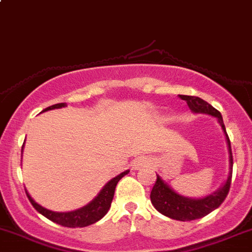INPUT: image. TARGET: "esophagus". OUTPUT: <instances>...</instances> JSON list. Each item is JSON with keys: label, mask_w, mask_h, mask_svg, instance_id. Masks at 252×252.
Instances as JSON below:
<instances>
[{"label": "esophagus", "mask_w": 252, "mask_h": 252, "mask_svg": "<svg viewBox=\"0 0 252 252\" xmlns=\"http://www.w3.org/2000/svg\"><path fill=\"white\" fill-rule=\"evenodd\" d=\"M151 159L147 157H138L136 158L135 160L132 162V168L135 169V171H140V169L142 168H146V167L151 166Z\"/></svg>", "instance_id": "esophagus-1"}]
</instances>
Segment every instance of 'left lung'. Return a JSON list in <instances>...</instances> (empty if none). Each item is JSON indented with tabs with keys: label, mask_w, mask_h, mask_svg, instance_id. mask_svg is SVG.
Instances as JSON below:
<instances>
[{
	"label": "left lung",
	"mask_w": 252,
	"mask_h": 252,
	"mask_svg": "<svg viewBox=\"0 0 252 252\" xmlns=\"http://www.w3.org/2000/svg\"><path fill=\"white\" fill-rule=\"evenodd\" d=\"M182 100L188 104L189 109L194 114H207L215 117L221 126V130L224 132L225 138L227 143V151H229V173H227L226 181L222 183V186L217 191L202 198H189L173 190L172 187H169L163 179L157 174V179L151 190V202L153 207L160 213L174 220H181V221H190V220L200 219L205 217L213 210L220 207L224 199L226 198L230 189L232 176V153L230 140L227 137L225 125L222 121V116L217 109L204 101L198 96H188V95H179Z\"/></svg>",
	"instance_id": "1"
}]
</instances>
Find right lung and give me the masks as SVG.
Wrapping results in <instances>:
<instances>
[{"mask_svg":"<svg viewBox=\"0 0 252 252\" xmlns=\"http://www.w3.org/2000/svg\"><path fill=\"white\" fill-rule=\"evenodd\" d=\"M66 104L64 102H61V104L52 105V106L47 107V109L43 110L42 112L48 111V110H54V109H62V107H65ZM22 152H23V146H22ZM127 171L122 172L119 176H116L115 178L110 179L104 187H102L101 190L99 191L96 196L90 203H88L84 207L79 208V209L73 210V212H53V210L47 209V208L42 207V205L38 204L37 202H34L32 196L30 195L27 190H26V194H27L28 199L32 203V205L34 207V209L37 210L38 213H40L42 215H44L47 219L52 220L53 222H57V224L62 225V226L66 227H84L88 226V225H92L94 222L99 221L101 218L105 217L107 212H109L110 207H111L112 198H114L115 188H116L117 183H119L120 179L125 176V174L128 173Z\"/></svg>","mask_w":252,"mask_h":252,"instance_id":"1","label":"right lung"}]
</instances>
